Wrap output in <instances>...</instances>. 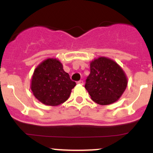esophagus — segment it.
Wrapping results in <instances>:
<instances>
[{
    "mask_svg": "<svg viewBox=\"0 0 153 153\" xmlns=\"http://www.w3.org/2000/svg\"><path fill=\"white\" fill-rule=\"evenodd\" d=\"M78 84H80V85H83V81L82 80H79V81L78 82Z\"/></svg>",
    "mask_w": 153,
    "mask_h": 153,
    "instance_id": "obj_1",
    "label": "esophagus"
}]
</instances>
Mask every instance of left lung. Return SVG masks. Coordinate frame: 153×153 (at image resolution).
<instances>
[{"label":"left lung","instance_id":"left-lung-1","mask_svg":"<svg viewBox=\"0 0 153 153\" xmlns=\"http://www.w3.org/2000/svg\"><path fill=\"white\" fill-rule=\"evenodd\" d=\"M90 68L85 88L91 99L100 105H109L119 100L127 86V75L122 68L106 57L91 61Z\"/></svg>","mask_w":153,"mask_h":153}]
</instances>
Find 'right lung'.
I'll return each instance as SVG.
<instances>
[{
	"label": "right lung",
	"instance_id": "add662e5",
	"mask_svg": "<svg viewBox=\"0 0 153 153\" xmlns=\"http://www.w3.org/2000/svg\"><path fill=\"white\" fill-rule=\"evenodd\" d=\"M76 85L63 70L62 64L56 58L45 59L33 73L31 90L38 101L47 106H55L70 97Z\"/></svg>",
	"mask_w": 153,
	"mask_h": 153
}]
</instances>
